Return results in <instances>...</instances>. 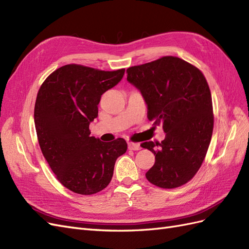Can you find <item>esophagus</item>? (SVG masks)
Instances as JSON below:
<instances>
[{
    "instance_id": "esophagus-1",
    "label": "esophagus",
    "mask_w": 249,
    "mask_h": 249,
    "mask_svg": "<svg viewBox=\"0 0 249 249\" xmlns=\"http://www.w3.org/2000/svg\"><path fill=\"white\" fill-rule=\"evenodd\" d=\"M127 146H129V149L131 150H139L141 148L140 143L137 142H129L127 143Z\"/></svg>"
}]
</instances>
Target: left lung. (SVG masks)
I'll use <instances>...</instances> for the list:
<instances>
[{"label":"left lung","instance_id":"left-lung-1","mask_svg":"<svg viewBox=\"0 0 249 249\" xmlns=\"http://www.w3.org/2000/svg\"><path fill=\"white\" fill-rule=\"evenodd\" d=\"M126 80L136 86L147 104V117L162 125L161 142L141 143L156 156L146 178L163 189H173L196 175L212 138V95L196 66L175 56L126 70Z\"/></svg>","mask_w":249,"mask_h":249}]
</instances>
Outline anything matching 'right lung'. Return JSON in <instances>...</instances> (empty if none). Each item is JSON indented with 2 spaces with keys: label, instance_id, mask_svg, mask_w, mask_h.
<instances>
[{
  "label": "right lung",
  "instance_id": "add662e5",
  "mask_svg": "<svg viewBox=\"0 0 249 249\" xmlns=\"http://www.w3.org/2000/svg\"><path fill=\"white\" fill-rule=\"evenodd\" d=\"M124 69L105 71L66 64L41 84L34 108L37 139L57 179L71 191L91 195L111 182L115 161L126 152L124 139L90 137L101 96L123 79Z\"/></svg>",
  "mask_w": 249,
  "mask_h": 249
}]
</instances>
